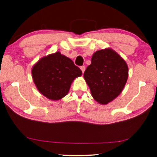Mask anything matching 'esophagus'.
<instances>
[{"label":"esophagus","instance_id":"1","mask_svg":"<svg viewBox=\"0 0 157 157\" xmlns=\"http://www.w3.org/2000/svg\"><path fill=\"white\" fill-rule=\"evenodd\" d=\"M80 68H81V70L82 71V73L83 74V72H84V71H85V69H86V67H85L84 66H81Z\"/></svg>","mask_w":157,"mask_h":157}]
</instances>
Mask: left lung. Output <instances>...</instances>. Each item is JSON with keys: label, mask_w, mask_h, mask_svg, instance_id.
Listing matches in <instances>:
<instances>
[{"label": "left lung", "mask_w": 157, "mask_h": 157, "mask_svg": "<svg viewBox=\"0 0 157 157\" xmlns=\"http://www.w3.org/2000/svg\"><path fill=\"white\" fill-rule=\"evenodd\" d=\"M128 76L126 61L111 48L94 53L83 74L91 96L101 104L112 101L121 94Z\"/></svg>", "instance_id": "1"}]
</instances>
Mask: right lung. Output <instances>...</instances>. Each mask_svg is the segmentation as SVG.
I'll return each mask as SVG.
<instances>
[{
	"label": "right lung",
	"instance_id": "1",
	"mask_svg": "<svg viewBox=\"0 0 157 157\" xmlns=\"http://www.w3.org/2000/svg\"><path fill=\"white\" fill-rule=\"evenodd\" d=\"M31 72L40 93L53 101L67 95L73 81L82 74L71 59L60 52L43 57L33 66Z\"/></svg>",
	"mask_w": 157,
	"mask_h": 157
}]
</instances>
